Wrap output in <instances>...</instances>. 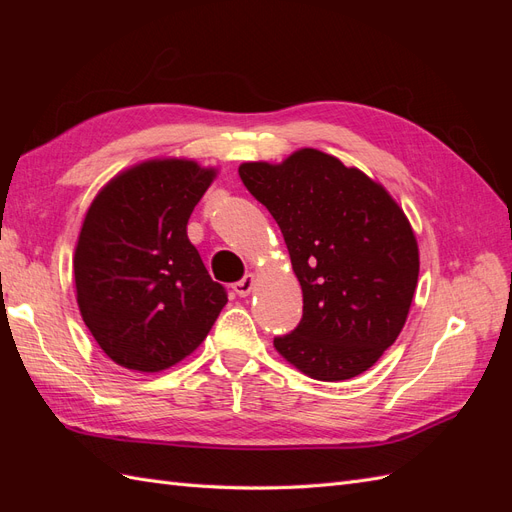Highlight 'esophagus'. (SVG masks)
Returning a JSON list of instances; mask_svg holds the SVG:
<instances>
[{"mask_svg": "<svg viewBox=\"0 0 512 512\" xmlns=\"http://www.w3.org/2000/svg\"><path fill=\"white\" fill-rule=\"evenodd\" d=\"M254 282H256V275L254 273H247L243 280L232 284V290H235L239 297H247V294H250L252 288H254Z\"/></svg>", "mask_w": 512, "mask_h": 512, "instance_id": "34e87169", "label": "esophagus"}]
</instances>
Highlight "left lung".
Returning a JSON list of instances; mask_svg holds the SVG:
<instances>
[{
    "instance_id": "obj_1",
    "label": "left lung",
    "mask_w": 512,
    "mask_h": 512,
    "mask_svg": "<svg viewBox=\"0 0 512 512\" xmlns=\"http://www.w3.org/2000/svg\"><path fill=\"white\" fill-rule=\"evenodd\" d=\"M241 181L280 226L303 290V318L275 350L305 376L350 380L401 333L418 282L410 220L382 183L303 147L243 162Z\"/></svg>"
}]
</instances>
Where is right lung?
<instances>
[{
  "label": "right lung",
  "instance_id": "obj_1",
  "mask_svg": "<svg viewBox=\"0 0 512 512\" xmlns=\"http://www.w3.org/2000/svg\"><path fill=\"white\" fill-rule=\"evenodd\" d=\"M218 168L153 158L121 170L91 200L74 250L83 322L117 365L156 374L190 356L228 297L188 239Z\"/></svg>",
  "mask_w": 512,
  "mask_h": 512
}]
</instances>
